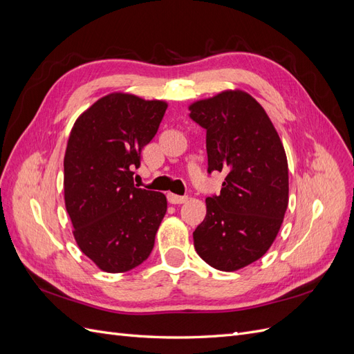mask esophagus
I'll return each instance as SVG.
<instances>
[{"mask_svg": "<svg viewBox=\"0 0 354 354\" xmlns=\"http://www.w3.org/2000/svg\"><path fill=\"white\" fill-rule=\"evenodd\" d=\"M187 201V196H178L174 194H168V202L169 203H185Z\"/></svg>", "mask_w": 354, "mask_h": 354, "instance_id": "34e87169", "label": "esophagus"}]
</instances>
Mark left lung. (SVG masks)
<instances>
[{"label":"left lung","mask_w":354,"mask_h":354,"mask_svg":"<svg viewBox=\"0 0 354 354\" xmlns=\"http://www.w3.org/2000/svg\"><path fill=\"white\" fill-rule=\"evenodd\" d=\"M207 130L208 173H226L218 196L194 232L195 250L211 267L234 272L267 252L288 208V160L263 106L242 90H226L189 106Z\"/></svg>","instance_id":"1"}]
</instances>
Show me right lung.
<instances>
[{
    "instance_id": "obj_1",
    "label": "right lung",
    "mask_w": 354,
    "mask_h": 354,
    "mask_svg": "<svg viewBox=\"0 0 354 354\" xmlns=\"http://www.w3.org/2000/svg\"><path fill=\"white\" fill-rule=\"evenodd\" d=\"M167 106L111 93L82 112L71 130L63 160L65 205L80 250L103 272L131 270L153 250L167 198L138 189L133 171Z\"/></svg>"
}]
</instances>
